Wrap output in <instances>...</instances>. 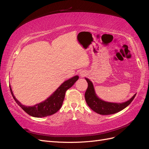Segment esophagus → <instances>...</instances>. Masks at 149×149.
Returning a JSON list of instances; mask_svg holds the SVG:
<instances>
[{"mask_svg": "<svg viewBox=\"0 0 149 149\" xmlns=\"http://www.w3.org/2000/svg\"><path fill=\"white\" fill-rule=\"evenodd\" d=\"M80 76H81V77H84V76H85V73L83 71L80 72Z\"/></svg>", "mask_w": 149, "mask_h": 149, "instance_id": "1", "label": "esophagus"}]
</instances>
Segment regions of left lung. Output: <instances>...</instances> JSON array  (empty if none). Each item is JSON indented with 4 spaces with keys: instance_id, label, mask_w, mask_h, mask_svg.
Here are the masks:
<instances>
[{
    "instance_id": "obj_1",
    "label": "left lung",
    "mask_w": 149,
    "mask_h": 149,
    "mask_svg": "<svg viewBox=\"0 0 149 149\" xmlns=\"http://www.w3.org/2000/svg\"><path fill=\"white\" fill-rule=\"evenodd\" d=\"M85 79L88 84V86L84 95L86 102L88 106L97 114L109 115L117 113L128 106L136 96V94H135L129 100L122 103L106 102L101 100L96 95L93 84L91 81L88 78Z\"/></svg>"
}]
</instances>
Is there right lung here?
Listing matches in <instances>:
<instances>
[{
  "instance_id": "1",
  "label": "right lung",
  "mask_w": 149,
  "mask_h": 149,
  "mask_svg": "<svg viewBox=\"0 0 149 149\" xmlns=\"http://www.w3.org/2000/svg\"><path fill=\"white\" fill-rule=\"evenodd\" d=\"M78 78V76H75L65 81L46 100L32 106H26L22 104V103L18 101L13 95L10 86V90L17 104L25 111V112L35 118H43L54 114L58 111H59L64 101L66 91L74 84Z\"/></svg>"
}]
</instances>
